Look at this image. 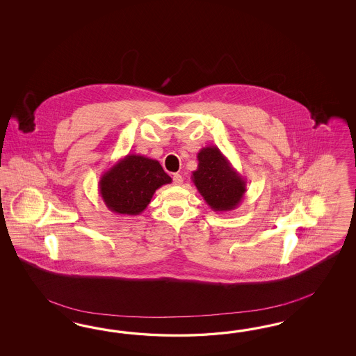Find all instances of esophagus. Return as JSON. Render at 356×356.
<instances>
[{
    "mask_svg": "<svg viewBox=\"0 0 356 356\" xmlns=\"http://www.w3.org/2000/svg\"><path fill=\"white\" fill-rule=\"evenodd\" d=\"M173 184L175 185H181L183 184V176L180 173H175L172 176Z\"/></svg>",
    "mask_w": 356,
    "mask_h": 356,
    "instance_id": "1",
    "label": "esophagus"
}]
</instances>
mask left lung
<instances>
[{
  "label": "left lung",
  "mask_w": 356,
  "mask_h": 356,
  "mask_svg": "<svg viewBox=\"0 0 356 356\" xmlns=\"http://www.w3.org/2000/svg\"><path fill=\"white\" fill-rule=\"evenodd\" d=\"M198 165L192 172L197 191L216 213L235 210L247 192V180L216 146H207L197 154Z\"/></svg>",
  "instance_id": "8db88e82"
}]
</instances>
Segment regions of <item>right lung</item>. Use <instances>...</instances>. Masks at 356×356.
Here are the masks:
<instances>
[{"label": "right lung", "instance_id": "obj_1", "mask_svg": "<svg viewBox=\"0 0 356 356\" xmlns=\"http://www.w3.org/2000/svg\"><path fill=\"white\" fill-rule=\"evenodd\" d=\"M172 179L161 163L138 154H128L100 176L99 194L112 213L140 216L154 193Z\"/></svg>", "mask_w": 356, "mask_h": 356}]
</instances>
